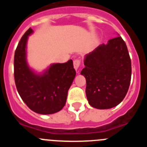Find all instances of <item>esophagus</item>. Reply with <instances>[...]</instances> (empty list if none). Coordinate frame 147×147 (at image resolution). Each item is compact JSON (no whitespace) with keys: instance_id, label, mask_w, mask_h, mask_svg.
<instances>
[{"instance_id":"34e87169","label":"esophagus","mask_w":147,"mask_h":147,"mask_svg":"<svg viewBox=\"0 0 147 147\" xmlns=\"http://www.w3.org/2000/svg\"><path fill=\"white\" fill-rule=\"evenodd\" d=\"M80 63H81L80 59H75V60L74 61V69L76 70V71H77L79 67H80Z\"/></svg>"}]
</instances>
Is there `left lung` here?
Masks as SVG:
<instances>
[{
  "label": "left lung",
  "mask_w": 147,
  "mask_h": 147,
  "mask_svg": "<svg viewBox=\"0 0 147 147\" xmlns=\"http://www.w3.org/2000/svg\"><path fill=\"white\" fill-rule=\"evenodd\" d=\"M84 65L81 74L86 80L89 105L100 110L119 105L128 91L132 73L129 52L121 37H114L86 54Z\"/></svg>",
  "instance_id": "8db88e82"
}]
</instances>
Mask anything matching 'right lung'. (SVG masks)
<instances>
[{"instance_id":"obj_1","label":"right lung","mask_w":147,"mask_h":147,"mask_svg":"<svg viewBox=\"0 0 147 147\" xmlns=\"http://www.w3.org/2000/svg\"><path fill=\"white\" fill-rule=\"evenodd\" d=\"M33 30H27L15 53L14 76L18 93L32 111L42 115L59 112L65 105L67 91L76 76L72 59L53 63L37 73L27 62V42Z\"/></svg>"}]
</instances>
